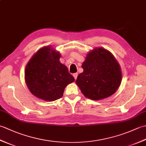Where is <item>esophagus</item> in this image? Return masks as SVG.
Listing matches in <instances>:
<instances>
[{"mask_svg": "<svg viewBox=\"0 0 146 146\" xmlns=\"http://www.w3.org/2000/svg\"><path fill=\"white\" fill-rule=\"evenodd\" d=\"M73 75V76H74V78H75V80H76V78H77V76H78V73H74Z\"/></svg>", "mask_w": 146, "mask_h": 146, "instance_id": "1", "label": "esophagus"}]
</instances>
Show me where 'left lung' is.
Returning <instances> with one entry per match:
<instances>
[{"mask_svg":"<svg viewBox=\"0 0 146 146\" xmlns=\"http://www.w3.org/2000/svg\"><path fill=\"white\" fill-rule=\"evenodd\" d=\"M83 72L76 83L82 94L92 100L110 97L119 88L122 73L119 63L110 52L104 48H95L87 54L82 64Z\"/></svg>","mask_w":146,"mask_h":146,"instance_id":"left-lung-1","label":"left lung"}]
</instances>
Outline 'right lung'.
I'll return each instance as SVG.
<instances>
[{
	"instance_id": "add662e5",
	"label": "right lung",
	"mask_w": 146,
	"mask_h": 146,
	"mask_svg": "<svg viewBox=\"0 0 146 146\" xmlns=\"http://www.w3.org/2000/svg\"><path fill=\"white\" fill-rule=\"evenodd\" d=\"M60 54L51 47L36 52L27 63L25 80L32 94L46 101H54L63 97L64 88L75 81L67 67L60 61Z\"/></svg>"
}]
</instances>
